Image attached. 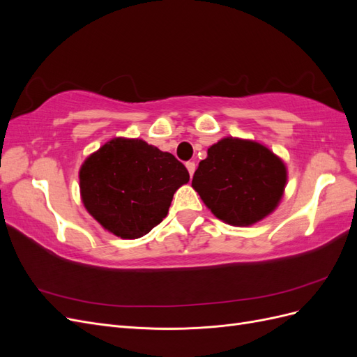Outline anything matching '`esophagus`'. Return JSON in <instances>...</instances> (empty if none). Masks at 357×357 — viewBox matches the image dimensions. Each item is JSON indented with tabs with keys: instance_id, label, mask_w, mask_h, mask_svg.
<instances>
[{
	"instance_id": "esophagus-1",
	"label": "esophagus",
	"mask_w": 357,
	"mask_h": 357,
	"mask_svg": "<svg viewBox=\"0 0 357 357\" xmlns=\"http://www.w3.org/2000/svg\"><path fill=\"white\" fill-rule=\"evenodd\" d=\"M186 168H188V171H189V174H190V177H192V176H193V172H195V169H197V165H195V162H192V160L186 162Z\"/></svg>"
}]
</instances>
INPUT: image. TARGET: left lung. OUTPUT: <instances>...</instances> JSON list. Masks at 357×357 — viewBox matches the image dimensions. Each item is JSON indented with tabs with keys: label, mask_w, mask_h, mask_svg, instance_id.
Segmentation results:
<instances>
[{
	"label": "left lung",
	"mask_w": 357,
	"mask_h": 357,
	"mask_svg": "<svg viewBox=\"0 0 357 357\" xmlns=\"http://www.w3.org/2000/svg\"><path fill=\"white\" fill-rule=\"evenodd\" d=\"M286 185V167L265 146L223 138L199 162L192 186L215 218L248 226L277 207Z\"/></svg>",
	"instance_id": "8db88e82"
}]
</instances>
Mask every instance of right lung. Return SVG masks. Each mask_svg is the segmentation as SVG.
I'll use <instances>...</instances> for the list:
<instances>
[{
    "instance_id": "obj_1",
    "label": "right lung",
    "mask_w": 357,
    "mask_h": 357,
    "mask_svg": "<svg viewBox=\"0 0 357 357\" xmlns=\"http://www.w3.org/2000/svg\"><path fill=\"white\" fill-rule=\"evenodd\" d=\"M189 181L176 156L143 139L114 138L80 168L86 210L121 238H138L165 218L174 192Z\"/></svg>"
}]
</instances>
